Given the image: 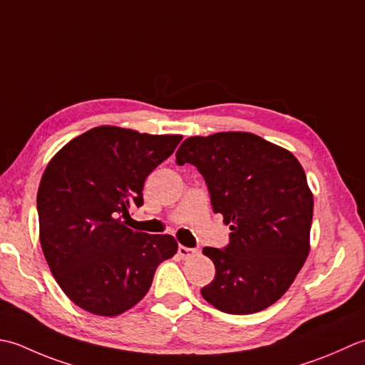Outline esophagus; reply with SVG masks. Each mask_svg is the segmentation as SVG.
<instances>
[{
	"instance_id": "34e87169",
	"label": "esophagus",
	"mask_w": 365,
	"mask_h": 365,
	"mask_svg": "<svg viewBox=\"0 0 365 365\" xmlns=\"http://www.w3.org/2000/svg\"><path fill=\"white\" fill-rule=\"evenodd\" d=\"M178 254H180V257L181 258H192V257H195L197 254H198V250L197 249H190V247H185V245H180V247H178Z\"/></svg>"
}]
</instances>
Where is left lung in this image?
<instances>
[{
  "mask_svg": "<svg viewBox=\"0 0 365 365\" xmlns=\"http://www.w3.org/2000/svg\"><path fill=\"white\" fill-rule=\"evenodd\" d=\"M176 163L198 168L214 212L232 230L227 247L203 249L215 276L202 296L232 315L272 306L310 250L314 195L299 160L254 133L219 132L184 140Z\"/></svg>",
  "mask_w": 365,
  "mask_h": 365,
  "instance_id": "1",
  "label": "left lung"
}]
</instances>
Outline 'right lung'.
Returning <instances> with one entry per match:
<instances>
[{"label": "right lung", "instance_id": "1", "mask_svg": "<svg viewBox=\"0 0 365 365\" xmlns=\"http://www.w3.org/2000/svg\"><path fill=\"white\" fill-rule=\"evenodd\" d=\"M181 140L99 125L48 162L37 190L42 252L64 294L89 314L132 309L158 266L176 254L173 236L133 232L125 220L143 205L148 175Z\"/></svg>", "mask_w": 365, "mask_h": 365}]
</instances>
